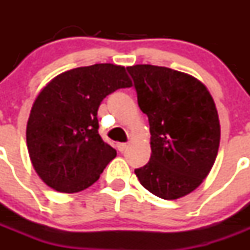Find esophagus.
Instances as JSON below:
<instances>
[{
	"instance_id": "34e87169",
	"label": "esophagus",
	"mask_w": 250,
	"mask_h": 250,
	"mask_svg": "<svg viewBox=\"0 0 250 250\" xmlns=\"http://www.w3.org/2000/svg\"><path fill=\"white\" fill-rule=\"evenodd\" d=\"M126 149H127V144H125V143H119V144H118V150H119V151L124 152Z\"/></svg>"
}]
</instances>
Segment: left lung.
I'll return each mask as SVG.
<instances>
[{
	"mask_svg": "<svg viewBox=\"0 0 250 250\" xmlns=\"http://www.w3.org/2000/svg\"><path fill=\"white\" fill-rule=\"evenodd\" d=\"M126 68L151 135L150 160L135 170L136 176L161 199L183 198L202 184L218 155L215 103L207 86L189 74L154 65Z\"/></svg>",
	"mask_w": 250,
	"mask_h": 250,
	"instance_id": "obj_1",
	"label": "left lung"
}]
</instances>
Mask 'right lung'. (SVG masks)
Instances as JSON below:
<instances>
[{
	"mask_svg": "<svg viewBox=\"0 0 250 250\" xmlns=\"http://www.w3.org/2000/svg\"><path fill=\"white\" fill-rule=\"evenodd\" d=\"M132 85L125 67L95 63L54 77L35 99L26 127L37 175L60 193L98 182L116 150L99 135L98 109L115 90Z\"/></svg>",
	"mask_w": 250,
	"mask_h": 250,
	"instance_id": "add662e5",
	"label": "right lung"
}]
</instances>
